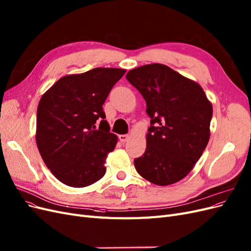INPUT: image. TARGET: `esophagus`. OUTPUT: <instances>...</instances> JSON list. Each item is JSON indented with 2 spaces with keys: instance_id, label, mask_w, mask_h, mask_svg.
Masks as SVG:
<instances>
[{
  "instance_id": "esophagus-1",
  "label": "esophagus",
  "mask_w": 251,
  "mask_h": 251,
  "mask_svg": "<svg viewBox=\"0 0 251 251\" xmlns=\"http://www.w3.org/2000/svg\"><path fill=\"white\" fill-rule=\"evenodd\" d=\"M118 138L121 142H126L128 140V138H130V136H128L127 134H124V135H119Z\"/></svg>"
}]
</instances>
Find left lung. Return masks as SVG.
<instances>
[{
	"mask_svg": "<svg viewBox=\"0 0 251 251\" xmlns=\"http://www.w3.org/2000/svg\"><path fill=\"white\" fill-rule=\"evenodd\" d=\"M126 77L141 93L151 118L147 150L134 160L135 169L154 184L176 183L207 146L211 103L199 83L165 65L141 66Z\"/></svg>",
	"mask_w": 251,
	"mask_h": 251,
	"instance_id": "8db88e82",
	"label": "left lung"
}]
</instances>
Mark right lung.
I'll return each instance as SVG.
<instances>
[{"instance_id": "right-lung-1", "label": "right lung", "mask_w": 251, "mask_h": 251, "mask_svg": "<svg viewBox=\"0 0 251 251\" xmlns=\"http://www.w3.org/2000/svg\"><path fill=\"white\" fill-rule=\"evenodd\" d=\"M126 70L95 68L66 75L45 93L36 113V144L45 164L64 184L85 187L102 178L117 136L102 104ZM100 123V127L96 125Z\"/></svg>"}]
</instances>
